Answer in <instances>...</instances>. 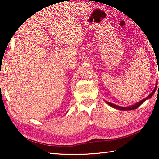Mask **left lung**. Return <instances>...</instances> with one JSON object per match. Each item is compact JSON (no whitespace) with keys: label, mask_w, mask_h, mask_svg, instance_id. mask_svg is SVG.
<instances>
[{"label":"left lung","mask_w":159,"mask_h":159,"mask_svg":"<svg viewBox=\"0 0 159 159\" xmlns=\"http://www.w3.org/2000/svg\"><path fill=\"white\" fill-rule=\"evenodd\" d=\"M156 87H157V86H156ZM158 87H159V85H158ZM156 88H155V90H156ZM155 90H154L153 91V92H152V93H151V94H150V95H148V96L145 98V99H143L142 101H139V102H138V103H137L134 104V105H132V106H129V107H122V106H119L114 105V104H113V103H109V102H107V101H106V103H107L109 106H111V107L114 108H116V109H119V110H133V109H136V108H138L139 107V106H140L141 105V104H142V103H143V102L146 101L147 99L150 98H151V96H153V93H155Z\"/></svg>","instance_id":"obj_1"}]
</instances>
